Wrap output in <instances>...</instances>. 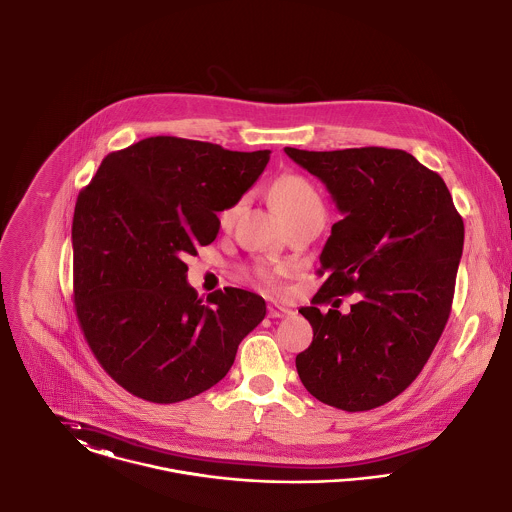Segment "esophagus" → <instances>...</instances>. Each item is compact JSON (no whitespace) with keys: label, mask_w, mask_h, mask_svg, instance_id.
<instances>
[{"label":"esophagus","mask_w":512,"mask_h":512,"mask_svg":"<svg viewBox=\"0 0 512 512\" xmlns=\"http://www.w3.org/2000/svg\"><path fill=\"white\" fill-rule=\"evenodd\" d=\"M267 312H269V317H288V315H292V310L290 308H284V306H280V304H269V308H267Z\"/></svg>","instance_id":"obj_1"}]
</instances>
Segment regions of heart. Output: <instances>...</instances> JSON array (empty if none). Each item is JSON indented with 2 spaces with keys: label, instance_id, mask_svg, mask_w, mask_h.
I'll return each mask as SVG.
<instances>
[{
  "label": "heart",
  "instance_id": "b5f03b06",
  "mask_svg": "<svg viewBox=\"0 0 512 512\" xmlns=\"http://www.w3.org/2000/svg\"><path fill=\"white\" fill-rule=\"evenodd\" d=\"M271 200L280 212V216L288 222L302 220V218H315L325 220V206L323 200L317 195L312 183L300 175H284L276 179L271 189ZM237 206L224 210L222 222L230 224L236 216ZM257 276L265 282H273V275L267 269H257Z\"/></svg>",
  "mask_w": 512,
  "mask_h": 512
}]
</instances>
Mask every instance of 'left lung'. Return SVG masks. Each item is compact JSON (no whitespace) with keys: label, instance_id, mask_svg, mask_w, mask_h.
Listing matches in <instances>:
<instances>
[{"label":"left lung","instance_id":"left-lung-1","mask_svg":"<svg viewBox=\"0 0 512 512\" xmlns=\"http://www.w3.org/2000/svg\"><path fill=\"white\" fill-rule=\"evenodd\" d=\"M284 152L325 185L343 216L319 255L327 278L314 304L361 294L349 315L300 310L314 341L296 356L298 376L331 407H380L419 376L444 331L464 249L462 216L442 177L403 150Z\"/></svg>","mask_w":512,"mask_h":512}]
</instances>
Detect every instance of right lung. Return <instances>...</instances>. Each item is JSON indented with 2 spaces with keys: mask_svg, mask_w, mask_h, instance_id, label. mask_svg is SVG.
<instances>
[{
  "mask_svg": "<svg viewBox=\"0 0 512 512\" xmlns=\"http://www.w3.org/2000/svg\"><path fill=\"white\" fill-rule=\"evenodd\" d=\"M269 158V150L154 136L109 154L79 193L76 314L95 358L126 392L154 403L206 392L263 321L265 300L241 288L202 302L185 257L216 239L218 212L236 206Z\"/></svg>",
  "mask_w": 512,
  "mask_h": 512,
  "instance_id": "right-lung-1",
  "label": "right lung"
}]
</instances>
